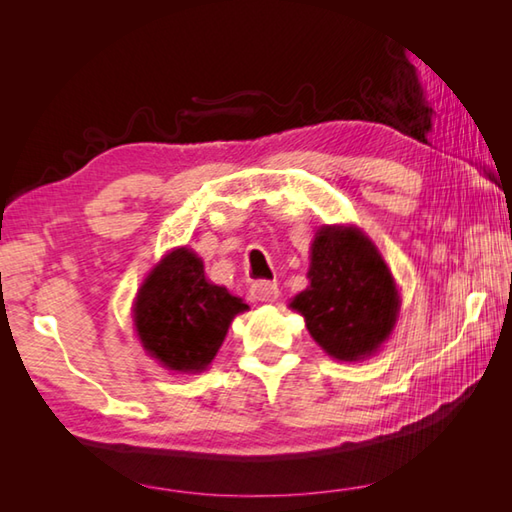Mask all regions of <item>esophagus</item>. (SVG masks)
I'll use <instances>...</instances> for the list:
<instances>
[{"mask_svg": "<svg viewBox=\"0 0 512 512\" xmlns=\"http://www.w3.org/2000/svg\"><path fill=\"white\" fill-rule=\"evenodd\" d=\"M250 296L255 300H262V302H273L280 296V291H277V284L275 282H268V280H257L250 284Z\"/></svg>", "mask_w": 512, "mask_h": 512, "instance_id": "esophagus-1", "label": "esophagus"}]
</instances>
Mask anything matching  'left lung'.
I'll return each mask as SVG.
<instances>
[{
    "mask_svg": "<svg viewBox=\"0 0 512 512\" xmlns=\"http://www.w3.org/2000/svg\"><path fill=\"white\" fill-rule=\"evenodd\" d=\"M309 334L341 361L370 357L397 318V289L368 237L352 228H323L311 244L309 287L291 302Z\"/></svg>",
    "mask_w": 512,
    "mask_h": 512,
    "instance_id": "1",
    "label": "left lung"
}]
</instances>
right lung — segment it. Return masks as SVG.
Masks as SVG:
<instances>
[{
    "instance_id": "1",
    "label": "right lung",
    "mask_w": 512,
    "mask_h": 512,
    "mask_svg": "<svg viewBox=\"0 0 512 512\" xmlns=\"http://www.w3.org/2000/svg\"><path fill=\"white\" fill-rule=\"evenodd\" d=\"M248 309L228 289L205 280L203 262L178 248L142 284L135 325L151 357L169 370H205L228 334L230 320Z\"/></svg>"
}]
</instances>
